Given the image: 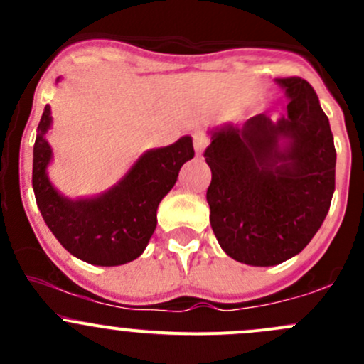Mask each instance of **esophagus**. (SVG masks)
Here are the masks:
<instances>
[{
    "label": "esophagus",
    "mask_w": 364,
    "mask_h": 364,
    "mask_svg": "<svg viewBox=\"0 0 364 364\" xmlns=\"http://www.w3.org/2000/svg\"><path fill=\"white\" fill-rule=\"evenodd\" d=\"M208 144H209L208 135L203 134V132H197V134H193V146H196L197 155L204 153V149L208 148Z\"/></svg>",
    "instance_id": "1"
}]
</instances>
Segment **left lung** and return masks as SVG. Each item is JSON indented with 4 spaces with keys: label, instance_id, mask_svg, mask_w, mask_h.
<instances>
[{
    "label": "left lung",
    "instance_id": "1",
    "mask_svg": "<svg viewBox=\"0 0 364 364\" xmlns=\"http://www.w3.org/2000/svg\"><path fill=\"white\" fill-rule=\"evenodd\" d=\"M289 98L277 123L259 114L213 128L209 222L222 250L248 266H277L317 234L335 192L336 149L314 87L277 79Z\"/></svg>",
    "mask_w": 364,
    "mask_h": 364
}]
</instances>
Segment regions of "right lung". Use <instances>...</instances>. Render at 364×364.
Returning a JSON list of instances; mask_svg holds the SVG:
<instances>
[{"label":"right lung","instance_id":"add662e5","mask_svg":"<svg viewBox=\"0 0 364 364\" xmlns=\"http://www.w3.org/2000/svg\"><path fill=\"white\" fill-rule=\"evenodd\" d=\"M50 123L46 105L33 148V190L50 232L65 250L87 264L121 266L137 259L155 232L160 200L176 185L183 164L196 155L192 137L149 149L107 192L73 200L61 196L47 176L53 160L46 139Z\"/></svg>","mask_w":364,"mask_h":364}]
</instances>
